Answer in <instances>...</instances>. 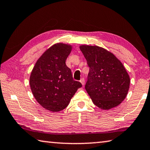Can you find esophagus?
I'll return each mask as SVG.
<instances>
[{
	"instance_id": "1",
	"label": "esophagus",
	"mask_w": 150,
	"mask_h": 150,
	"mask_svg": "<svg viewBox=\"0 0 150 150\" xmlns=\"http://www.w3.org/2000/svg\"><path fill=\"white\" fill-rule=\"evenodd\" d=\"M80 82L81 83V84L83 85H85V79H84V78H82V79H81Z\"/></svg>"
}]
</instances>
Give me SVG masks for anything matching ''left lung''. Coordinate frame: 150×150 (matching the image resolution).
<instances>
[{
	"mask_svg": "<svg viewBox=\"0 0 150 150\" xmlns=\"http://www.w3.org/2000/svg\"><path fill=\"white\" fill-rule=\"evenodd\" d=\"M80 49L89 67L85 89L96 106L109 110L124 100L129 76L113 53L98 46L81 45Z\"/></svg>",
	"mask_w": 150,
	"mask_h": 150,
	"instance_id": "obj_1",
	"label": "left lung"
}]
</instances>
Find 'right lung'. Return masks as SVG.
I'll return each mask as SVG.
<instances>
[{
  "label": "right lung",
  "instance_id": "1",
  "mask_svg": "<svg viewBox=\"0 0 150 150\" xmlns=\"http://www.w3.org/2000/svg\"><path fill=\"white\" fill-rule=\"evenodd\" d=\"M72 47L57 43L38 59L30 77V87L38 103L47 110L57 112L66 108L79 88L66 59Z\"/></svg>",
  "mask_w": 150,
  "mask_h": 150
}]
</instances>
